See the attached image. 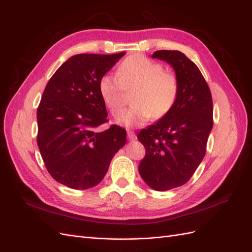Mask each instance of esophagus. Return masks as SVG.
Masks as SVG:
<instances>
[{
	"label": "esophagus",
	"mask_w": 252,
	"mask_h": 252,
	"mask_svg": "<svg viewBox=\"0 0 252 252\" xmlns=\"http://www.w3.org/2000/svg\"><path fill=\"white\" fill-rule=\"evenodd\" d=\"M127 138L129 141H135L136 140V135L133 131H127Z\"/></svg>",
	"instance_id": "34e87169"
}]
</instances>
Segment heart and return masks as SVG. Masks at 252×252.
<instances>
[{
    "label": "heart",
    "instance_id": "heart-1",
    "mask_svg": "<svg viewBox=\"0 0 252 252\" xmlns=\"http://www.w3.org/2000/svg\"><path fill=\"white\" fill-rule=\"evenodd\" d=\"M125 91L132 93L130 109L118 118V124L140 127L151 119H163L177 102L179 83L164 67L142 55L126 58L119 66L116 75L104 74L98 82V93L106 107L113 116L123 110Z\"/></svg>",
    "mask_w": 252,
    "mask_h": 252
}]
</instances>
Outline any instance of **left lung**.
I'll return each instance as SVG.
<instances>
[{
    "mask_svg": "<svg viewBox=\"0 0 252 252\" xmlns=\"http://www.w3.org/2000/svg\"><path fill=\"white\" fill-rule=\"evenodd\" d=\"M151 58L173 68L179 95L166 117L139 132L146 149L139 172L150 188L166 191L187 183L205 157L213 125L212 98L200 69L184 53L158 50Z\"/></svg>",
    "mask_w": 252,
    "mask_h": 252,
    "instance_id": "8db88e82",
    "label": "left lung"
}]
</instances>
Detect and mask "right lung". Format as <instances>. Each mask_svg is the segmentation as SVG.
<instances>
[{
	"mask_svg": "<svg viewBox=\"0 0 252 252\" xmlns=\"http://www.w3.org/2000/svg\"><path fill=\"white\" fill-rule=\"evenodd\" d=\"M125 55L81 53L52 75L37 108V146L57 182L72 189L96 186L114 155L126 144V130L107 122L98 82Z\"/></svg>",
	"mask_w": 252,
	"mask_h": 252,
	"instance_id": "1",
	"label": "right lung"
}]
</instances>
